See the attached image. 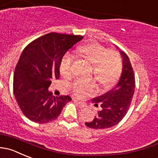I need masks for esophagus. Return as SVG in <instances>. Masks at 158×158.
<instances>
[{"instance_id": "obj_1", "label": "esophagus", "mask_w": 158, "mask_h": 158, "mask_svg": "<svg viewBox=\"0 0 158 158\" xmlns=\"http://www.w3.org/2000/svg\"><path fill=\"white\" fill-rule=\"evenodd\" d=\"M73 101H74L75 102H76V104H77L78 106H79V108H82V109H84V108H85V104H83L82 103V102H79V101H77V100H76V99H73Z\"/></svg>"}]
</instances>
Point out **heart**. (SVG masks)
Instances as JSON below:
<instances>
[{"label":"heart","instance_id":"obj_1","mask_svg":"<svg viewBox=\"0 0 158 158\" xmlns=\"http://www.w3.org/2000/svg\"><path fill=\"white\" fill-rule=\"evenodd\" d=\"M76 55L93 65L92 76L102 89H110L120 78L122 72V59L117 51L106 49L96 43L82 45L76 49ZM72 58L65 56L61 61L59 72L62 76L69 77L72 74ZM96 90L94 81H76L72 85V91L76 97L82 99L93 94Z\"/></svg>","mask_w":158,"mask_h":158}]
</instances>
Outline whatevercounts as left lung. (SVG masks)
<instances>
[{"mask_svg":"<svg viewBox=\"0 0 158 158\" xmlns=\"http://www.w3.org/2000/svg\"><path fill=\"white\" fill-rule=\"evenodd\" d=\"M120 52L123 59L120 79L111 90L93 99L95 106H100V110L91 122H85L88 127L96 130L112 127L122 120L129 110L135 90V77L129 57L123 51Z\"/></svg>","mask_w":158,"mask_h":158,"instance_id":"obj_1","label":"left lung"}]
</instances>
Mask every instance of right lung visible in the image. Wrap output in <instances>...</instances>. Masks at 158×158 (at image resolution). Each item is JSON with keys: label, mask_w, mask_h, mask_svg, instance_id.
I'll return each mask as SVG.
<instances>
[{"label": "right lung", "mask_w": 158, "mask_h": 158, "mask_svg": "<svg viewBox=\"0 0 158 158\" xmlns=\"http://www.w3.org/2000/svg\"><path fill=\"white\" fill-rule=\"evenodd\" d=\"M82 38L52 32L34 40L23 50L14 74V94L30 120L38 123L53 121L72 100L69 96H54L48 87L53 79L59 78L64 55Z\"/></svg>", "instance_id": "right-lung-1"}]
</instances>
